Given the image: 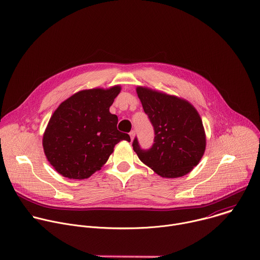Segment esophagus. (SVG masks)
Here are the masks:
<instances>
[{"mask_svg":"<svg viewBox=\"0 0 260 260\" xmlns=\"http://www.w3.org/2000/svg\"><path fill=\"white\" fill-rule=\"evenodd\" d=\"M135 135H136L135 131H132V132L129 133V136H131V139H132V140H134V138H135Z\"/></svg>","mask_w":260,"mask_h":260,"instance_id":"34e87169","label":"esophagus"}]
</instances>
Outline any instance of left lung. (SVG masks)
<instances>
[{
	"instance_id": "1",
	"label": "left lung",
	"mask_w": 260,
	"mask_h": 260,
	"mask_svg": "<svg viewBox=\"0 0 260 260\" xmlns=\"http://www.w3.org/2000/svg\"><path fill=\"white\" fill-rule=\"evenodd\" d=\"M144 112L154 128V143L142 149L138 139L133 142L140 160L164 178L188 174L204 155L206 134L202 118L187 101L175 95L138 86Z\"/></svg>"
}]
</instances>
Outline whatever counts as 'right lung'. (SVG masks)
Segmentation results:
<instances>
[{
  "label": "right lung",
  "mask_w": 260,
  "mask_h": 260,
  "mask_svg": "<svg viewBox=\"0 0 260 260\" xmlns=\"http://www.w3.org/2000/svg\"><path fill=\"white\" fill-rule=\"evenodd\" d=\"M119 85L76 92L52 114L43 135L44 153L61 176L86 179L99 171L127 134L117 129L118 118L110 107L120 92Z\"/></svg>",
  "instance_id": "obj_1"
}]
</instances>
